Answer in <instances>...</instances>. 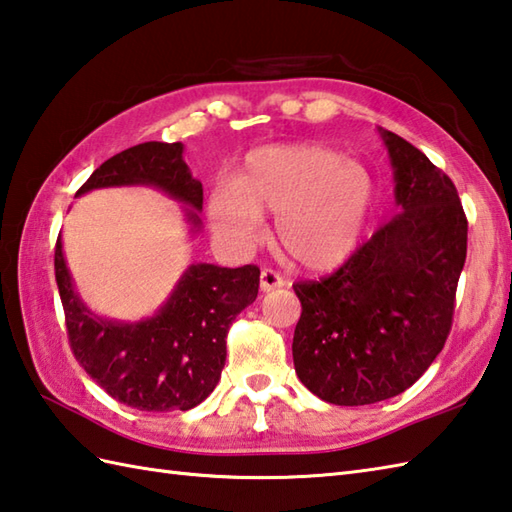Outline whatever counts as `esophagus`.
<instances>
[{"label": "esophagus", "mask_w": 512, "mask_h": 512, "mask_svg": "<svg viewBox=\"0 0 512 512\" xmlns=\"http://www.w3.org/2000/svg\"><path fill=\"white\" fill-rule=\"evenodd\" d=\"M259 286H262L264 292H270V290H277V288H284L286 286V279L281 277L277 270L273 268H264L262 275H259Z\"/></svg>", "instance_id": "esophagus-1"}]
</instances>
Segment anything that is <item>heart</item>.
Returning <instances> with one entry per match:
<instances>
[{
	"instance_id": "obj_1",
	"label": "heart",
	"mask_w": 512,
	"mask_h": 512,
	"mask_svg": "<svg viewBox=\"0 0 512 512\" xmlns=\"http://www.w3.org/2000/svg\"><path fill=\"white\" fill-rule=\"evenodd\" d=\"M376 202V182L363 162L321 145H279L248 156L239 180L211 191L215 233L253 242L262 211L277 213L279 244L297 264L330 270L350 257Z\"/></svg>"
}]
</instances>
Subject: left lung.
Returning <instances> with one entry per match:
<instances>
[{"label":"left lung","mask_w":512,"mask_h":512,"mask_svg":"<svg viewBox=\"0 0 512 512\" xmlns=\"http://www.w3.org/2000/svg\"><path fill=\"white\" fill-rule=\"evenodd\" d=\"M378 132L398 213L336 273L292 286L297 376L341 407L394 398L427 372L449 336L466 259L469 224L451 178L405 138Z\"/></svg>","instance_id":"left-lung-1"}]
</instances>
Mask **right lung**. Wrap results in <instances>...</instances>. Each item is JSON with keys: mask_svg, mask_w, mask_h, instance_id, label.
Instances as JSON below:
<instances>
[{"mask_svg": "<svg viewBox=\"0 0 512 512\" xmlns=\"http://www.w3.org/2000/svg\"><path fill=\"white\" fill-rule=\"evenodd\" d=\"M182 143H143L105 160L76 191L154 187L184 204L191 231H200L202 182L182 160ZM54 277L76 361L114 400L140 411H187L211 394L226 361V334L257 299L259 268L191 264L165 306L143 321L94 314L74 290L61 237Z\"/></svg>", "mask_w": 512, "mask_h": 512, "instance_id": "1", "label": "right lung"}]
</instances>
